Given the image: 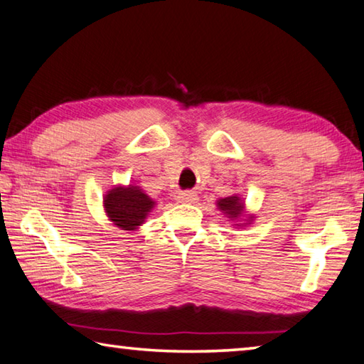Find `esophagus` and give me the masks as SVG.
Listing matches in <instances>:
<instances>
[{
  "mask_svg": "<svg viewBox=\"0 0 364 364\" xmlns=\"http://www.w3.org/2000/svg\"><path fill=\"white\" fill-rule=\"evenodd\" d=\"M176 200L178 202H196L197 200V194L193 193V191H183V193H180L176 196Z\"/></svg>",
  "mask_w": 364,
  "mask_h": 364,
  "instance_id": "1",
  "label": "esophagus"
}]
</instances>
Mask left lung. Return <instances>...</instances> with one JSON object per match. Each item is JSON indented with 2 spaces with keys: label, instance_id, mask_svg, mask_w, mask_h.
Here are the masks:
<instances>
[{
  "label": "left lung",
  "instance_id": "obj_1",
  "mask_svg": "<svg viewBox=\"0 0 364 364\" xmlns=\"http://www.w3.org/2000/svg\"><path fill=\"white\" fill-rule=\"evenodd\" d=\"M217 205L220 210H223L226 215H230L228 218H237L242 210L241 199H239L237 196H231V197H225V199H220L217 202Z\"/></svg>",
  "mask_w": 364,
  "mask_h": 364
}]
</instances>
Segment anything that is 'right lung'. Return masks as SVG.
Returning a JSON list of instances; mask_svg holds the SVG:
<instances>
[{"label": "right lung", "instance_id": "right-lung-1", "mask_svg": "<svg viewBox=\"0 0 364 364\" xmlns=\"http://www.w3.org/2000/svg\"><path fill=\"white\" fill-rule=\"evenodd\" d=\"M107 217L122 230L133 231L143 223L154 207V200L138 186L114 188L104 197Z\"/></svg>", "mask_w": 364, "mask_h": 364}]
</instances>
